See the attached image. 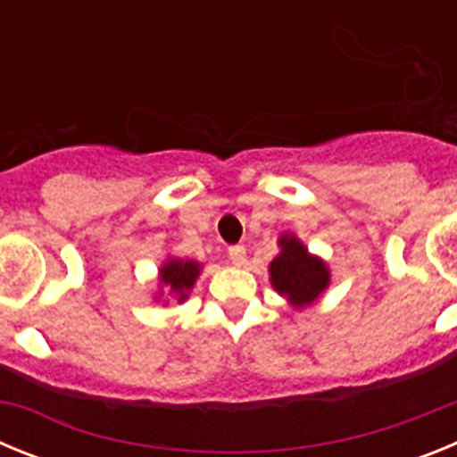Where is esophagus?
Returning <instances> with one entry per match:
<instances>
[{
	"label": "esophagus",
	"mask_w": 457,
	"mask_h": 457,
	"mask_svg": "<svg viewBox=\"0 0 457 457\" xmlns=\"http://www.w3.org/2000/svg\"><path fill=\"white\" fill-rule=\"evenodd\" d=\"M228 258H231L233 265L242 268V265L247 263V249L242 247V245H233V247H228Z\"/></svg>",
	"instance_id": "esophagus-1"
}]
</instances>
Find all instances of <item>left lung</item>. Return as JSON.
Segmentation results:
<instances>
[{"label":"left lung","mask_w":457,"mask_h":457,"mask_svg":"<svg viewBox=\"0 0 457 457\" xmlns=\"http://www.w3.org/2000/svg\"><path fill=\"white\" fill-rule=\"evenodd\" d=\"M278 253L272 258L268 272L270 284L293 309L316 304L320 295L332 284L329 265L311 253L295 233L278 236Z\"/></svg>","instance_id":"1"}]
</instances>
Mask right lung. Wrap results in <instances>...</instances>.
Returning a JSON list of instances; mask_svg holds the SVG:
<instances>
[{
	"label": "right lung",
	"mask_w": 457,
	"mask_h": 457,
	"mask_svg": "<svg viewBox=\"0 0 457 457\" xmlns=\"http://www.w3.org/2000/svg\"><path fill=\"white\" fill-rule=\"evenodd\" d=\"M201 270H204V265L199 261H194V258H164L162 265L157 268L155 302L162 300V297H173L179 304H183L189 297V293H192ZM164 304H169V300H164Z\"/></svg>",
	"instance_id": "obj_1"
}]
</instances>
